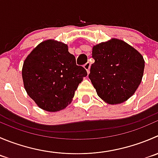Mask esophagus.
I'll list each match as a JSON object with an SVG mask.
<instances>
[{"label": "esophagus", "mask_w": 158, "mask_h": 158, "mask_svg": "<svg viewBox=\"0 0 158 158\" xmlns=\"http://www.w3.org/2000/svg\"><path fill=\"white\" fill-rule=\"evenodd\" d=\"M84 68H85V69L86 70L87 73H89V69H90V63H89V62H86V63L84 65Z\"/></svg>", "instance_id": "1"}]
</instances>
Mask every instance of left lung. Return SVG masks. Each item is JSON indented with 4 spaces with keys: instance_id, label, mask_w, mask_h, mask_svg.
Returning <instances> with one entry per match:
<instances>
[{
    "instance_id": "8db88e82",
    "label": "left lung",
    "mask_w": 158,
    "mask_h": 158,
    "mask_svg": "<svg viewBox=\"0 0 158 158\" xmlns=\"http://www.w3.org/2000/svg\"><path fill=\"white\" fill-rule=\"evenodd\" d=\"M89 78L97 95L109 104L129 99L141 82L143 58L135 48L119 39L102 42L93 48Z\"/></svg>"
}]
</instances>
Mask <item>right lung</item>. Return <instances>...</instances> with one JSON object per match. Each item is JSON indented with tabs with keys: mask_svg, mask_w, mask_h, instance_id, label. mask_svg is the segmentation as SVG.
Wrapping results in <instances>:
<instances>
[{
	"mask_svg": "<svg viewBox=\"0 0 158 158\" xmlns=\"http://www.w3.org/2000/svg\"><path fill=\"white\" fill-rule=\"evenodd\" d=\"M87 76L85 69L62 42L45 41L24 62L22 78L28 96L40 108L56 112L65 108Z\"/></svg>",
	"mask_w": 158,
	"mask_h": 158,
	"instance_id": "obj_1",
	"label": "right lung"
}]
</instances>
